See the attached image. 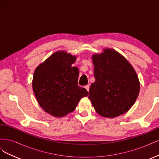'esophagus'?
Here are the masks:
<instances>
[{"label":"esophagus","mask_w":159,"mask_h":159,"mask_svg":"<svg viewBox=\"0 0 159 159\" xmlns=\"http://www.w3.org/2000/svg\"><path fill=\"white\" fill-rule=\"evenodd\" d=\"M85 88L87 89L88 91H89V85H85Z\"/></svg>","instance_id":"34e87169"}]
</instances>
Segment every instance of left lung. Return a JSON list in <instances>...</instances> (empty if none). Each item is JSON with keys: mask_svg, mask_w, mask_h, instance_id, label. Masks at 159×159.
Listing matches in <instances>:
<instances>
[{"mask_svg": "<svg viewBox=\"0 0 159 159\" xmlns=\"http://www.w3.org/2000/svg\"><path fill=\"white\" fill-rule=\"evenodd\" d=\"M95 82L89 99L98 114L113 118L126 113L139 95L140 84L132 66L119 52L106 48L92 56Z\"/></svg>", "mask_w": 159, "mask_h": 159, "instance_id": "8db88e82", "label": "left lung"}]
</instances>
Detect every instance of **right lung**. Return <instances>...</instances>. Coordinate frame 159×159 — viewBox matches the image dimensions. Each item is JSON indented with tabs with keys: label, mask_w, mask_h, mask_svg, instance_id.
<instances>
[{
	"label": "right lung",
	"mask_w": 159,
	"mask_h": 159,
	"mask_svg": "<svg viewBox=\"0 0 159 159\" xmlns=\"http://www.w3.org/2000/svg\"><path fill=\"white\" fill-rule=\"evenodd\" d=\"M76 57L66 52L54 53L38 66L32 88L38 103L46 113L56 117L66 116L75 109L88 91L78 85L79 71L71 67Z\"/></svg>",
	"instance_id": "obj_1"
}]
</instances>
